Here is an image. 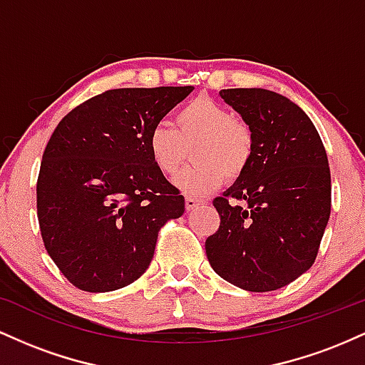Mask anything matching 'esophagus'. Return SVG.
Listing matches in <instances>:
<instances>
[{"label": "esophagus", "mask_w": 365, "mask_h": 365, "mask_svg": "<svg viewBox=\"0 0 365 365\" xmlns=\"http://www.w3.org/2000/svg\"><path fill=\"white\" fill-rule=\"evenodd\" d=\"M200 204H202V200H200V199H195V197H192V195H187V197H185V207H187V211H192V209L199 207Z\"/></svg>", "instance_id": "1"}]
</instances>
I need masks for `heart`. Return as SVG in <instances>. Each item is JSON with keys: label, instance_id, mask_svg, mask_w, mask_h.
Returning <instances> with one entry per match:
<instances>
[{"label": "heart", "instance_id": "1", "mask_svg": "<svg viewBox=\"0 0 365 365\" xmlns=\"http://www.w3.org/2000/svg\"><path fill=\"white\" fill-rule=\"evenodd\" d=\"M194 144L195 163L175 177V185L188 195L211 194L223 185L226 175L240 177L254 154L250 128L209 98L185 104L175 116V127L159 121L148 133L150 161L163 175H173Z\"/></svg>", "mask_w": 365, "mask_h": 365}]
</instances>
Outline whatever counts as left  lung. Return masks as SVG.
I'll return each instance as SVG.
<instances>
[{"mask_svg":"<svg viewBox=\"0 0 365 365\" xmlns=\"http://www.w3.org/2000/svg\"><path fill=\"white\" fill-rule=\"evenodd\" d=\"M249 125L250 165L215 207L220 230L206 240L212 269L247 292H271L316 261L331 211L324 145L300 106L266 89H223Z\"/></svg>","mask_w":365,"mask_h":365,"instance_id":"1","label":"left lung"}]
</instances>
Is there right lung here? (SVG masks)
<instances>
[{
	"instance_id": "add662e5",
	"label": "right lung",
	"mask_w": 365,
	"mask_h": 365,
	"mask_svg": "<svg viewBox=\"0 0 365 365\" xmlns=\"http://www.w3.org/2000/svg\"><path fill=\"white\" fill-rule=\"evenodd\" d=\"M192 91H106L53 132L37 178V217L49 257L81 290L113 292L140 278L159 228L185 211L183 195L150 161L148 133Z\"/></svg>"
}]
</instances>
